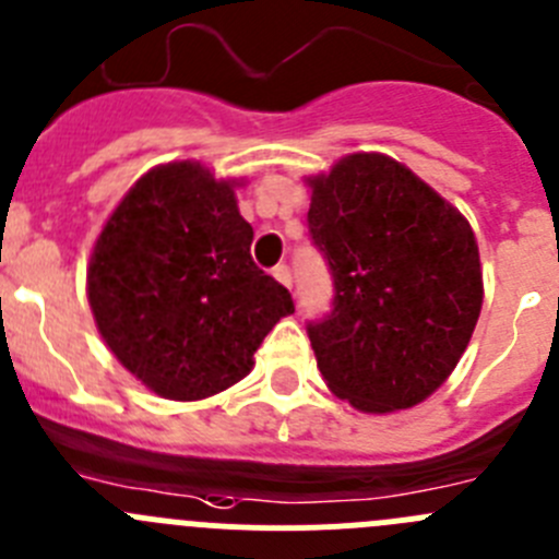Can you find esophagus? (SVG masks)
<instances>
[{"label": "esophagus", "instance_id": "34e87169", "mask_svg": "<svg viewBox=\"0 0 559 559\" xmlns=\"http://www.w3.org/2000/svg\"><path fill=\"white\" fill-rule=\"evenodd\" d=\"M274 280H276V283H283L288 290L294 288V276H290L288 265H276V269H274Z\"/></svg>", "mask_w": 559, "mask_h": 559}]
</instances>
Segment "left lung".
I'll return each mask as SVG.
<instances>
[{
  "instance_id": "obj_1",
  "label": "left lung",
  "mask_w": 559,
  "mask_h": 559,
  "mask_svg": "<svg viewBox=\"0 0 559 559\" xmlns=\"http://www.w3.org/2000/svg\"><path fill=\"white\" fill-rule=\"evenodd\" d=\"M307 224L335 280V307L307 326L337 399L385 416L432 396L463 357L483 265L468 218L404 163L346 155L305 177Z\"/></svg>"
}]
</instances>
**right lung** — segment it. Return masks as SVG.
<instances>
[{
    "label": "right lung",
    "instance_id": "1",
    "mask_svg": "<svg viewBox=\"0 0 559 559\" xmlns=\"http://www.w3.org/2000/svg\"><path fill=\"white\" fill-rule=\"evenodd\" d=\"M199 160L150 168L107 216L88 260V305L116 360L152 393L202 402L254 368L294 299L254 265L235 188Z\"/></svg>",
    "mask_w": 559,
    "mask_h": 559
}]
</instances>
